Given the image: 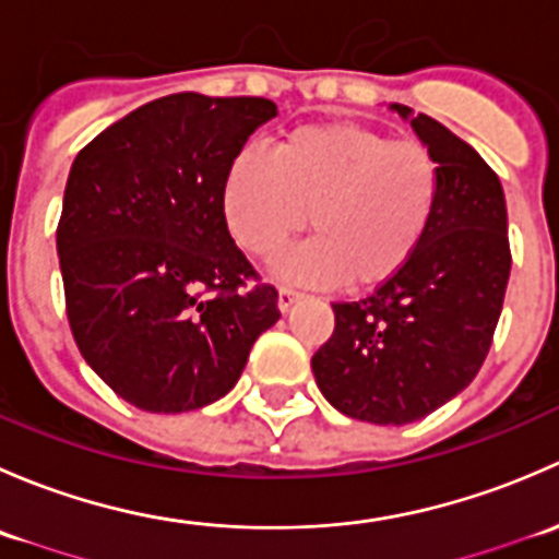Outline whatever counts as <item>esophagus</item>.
I'll return each mask as SVG.
<instances>
[{
  "label": "esophagus",
  "mask_w": 559,
  "mask_h": 559,
  "mask_svg": "<svg viewBox=\"0 0 559 559\" xmlns=\"http://www.w3.org/2000/svg\"><path fill=\"white\" fill-rule=\"evenodd\" d=\"M300 297H302L300 292H295V289H286V286H284V289L278 292V311H281V313H286V311H289L292 306H295L297 300H300Z\"/></svg>",
  "instance_id": "1"
}]
</instances>
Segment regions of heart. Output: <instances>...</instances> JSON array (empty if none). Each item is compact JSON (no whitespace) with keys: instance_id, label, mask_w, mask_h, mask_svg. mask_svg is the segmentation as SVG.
Wrapping results in <instances>:
<instances>
[{"instance_id":"b5f03b06","label":"heart","mask_w":559,"mask_h":559,"mask_svg":"<svg viewBox=\"0 0 559 559\" xmlns=\"http://www.w3.org/2000/svg\"><path fill=\"white\" fill-rule=\"evenodd\" d=\"M441 200V167L419 140H392L357 123H311L273 154L240 148L222 183L233 238L273 257L308 222L316 238L275 259L300 284L376 289L405 270Z\"/></svg>"}]
</instances>
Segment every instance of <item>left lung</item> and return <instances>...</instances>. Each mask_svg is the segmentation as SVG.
Segmentation results:
<instances>
[{
  "instance_id": "1",
  "label": "left lung",
  "mask_w": 559,
  "mask_h": 559,
  "mask_svg": "<svg viewBox=\"0 0 559 559\" xmlns=\"http://www.w3.org/2000/svg\"><path fill=\"white\" fill-rule=\"evenodd\" d=\"M405 118L441 167V200L405 270L357 302H332L335 330L313 354L321 394L341 414L411 425L476 379L511 273L509 213L492 167L436 118Z\"/></svg>"
}]
</instances>
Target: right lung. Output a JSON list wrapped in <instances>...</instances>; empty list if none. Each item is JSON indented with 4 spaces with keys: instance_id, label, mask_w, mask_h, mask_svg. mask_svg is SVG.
<instances>
[{
    "instance_id": "add662e5",
    "label": "right lung",
    "mask_w": 559,
    "mask_h": 559,
    "mask_svg": "<svg viewBox=\"0 0 559 559\" xmlns=\"http://www.w3.org/2000/svg\"><path fill=\"white\" fill-rule=\"evenodd\" d=\"M278 107L183 92L110 123L72 162L56 251L88 368L151 414H183L238 384L281 319L222 211L229 162Z\"/></svg>"
}]
</instances>
